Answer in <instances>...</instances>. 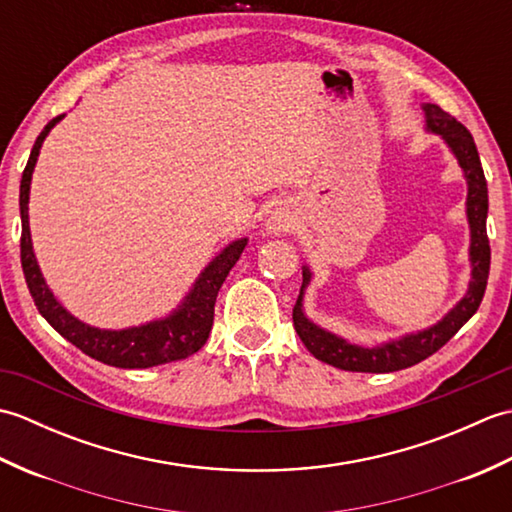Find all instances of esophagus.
Masks as SVG:
<instances>
[{
  "label": "esophagus",
  "mask_w": 512,
  "mask_h": 512,
  "mask_svg": "<svg viewBox=\"0 0 512 512\" xmlns=\"http://www.w3.org/2000/svg\"><path fill=\"white\" fill-rule=\"evenodd\" d=\"M270 228H273V231H284V228H288V220H284L281 215H275L273 220H270Z\"/></svg>",
  "instance_id": "obj_1"
}]
</instances>
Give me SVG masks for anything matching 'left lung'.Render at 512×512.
<instances>
[{
  "instance_id": "obj_1",
  "label": "left lung",
  "mask_w": 512,
  "mask_h": 512,
  "mask_svg": "<svg viewBox=\"0 0 512 512\" xmlns=\"http://www.w3.org/2000/svg\"><path fill=\"white\" fill-rule=\"evenodd\" d=\"M427 112V125L431 132L440 134L447 140L453 154L458 156L460 167L464 169L466 182H469V198H466V213H469L471 224V264H473V279L466 297L455 306L447 317L438 325L424 330L420 334L405 336V339L387 343L383 347H358L345 343L339 336L325 332L317 325L310 323L301 312V295L303 288L310 281V270L303 268V284L301 295L292 308V323L299 334L301 343L308 347V352L319 358V361L334 365L345 372H369V374H385V372H398L416 365L431 354H436L442 345H447L451 336H455L462 325L469 321L480 308L484 299L486 284H488V270H491V244H488L486 235V213H488V187L484 178V169L477 154L475 140L469 129H466L458 118L444 112L438 105H424Z\"/></svg>"
}]
</instances>
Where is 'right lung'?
I'll return each mask as SVG.
<instances>
[{"mask_svg": "<svg viewBox=\"0 0 512 512\" xmlns=\"http://www.w3.org/2000/svg\"><path fill=\"white\" fill-rule=\"evenodd\" d=\"M61 118L63 114L52 118V121L43 127V132L37 136L19 187L21 268H24V277L32 301H35L41 317L46 319L63 339H68L72 345L79 347L83 354H88L105 365L123 369H143L173 361H184V358L198 352L206 343V339H209V332L213 328L217 292H220L228 270L235 266L239 255H242L246 239H237L231 246H226L222 250V255H217L213 262L204 268L202 277L195 281V288L191 290L187 301L182 303V308L165 321L147 323L140 325V328L118 332L96 330L90 328V325L76 321L72 314L65 312L61 303L52 297L46 281H43L35 253H32L28 226V191L32 169H35L43 138L48 136L50 129L57 125Z\"/></svg>", "mask_w": 512, "mask_h": 512, "instance_id": "add662e5", "label": "right lung"}]
</instances>
